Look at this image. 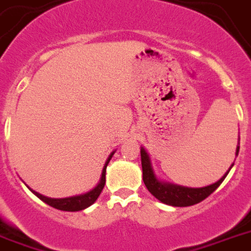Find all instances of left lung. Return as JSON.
<instances>
[{"mask_svg": "<svg viewBox=\"0 0 251 251\" xmlns=\"http://www.w3.org/2000/svg\"><path fill=\"white\" fill-rule=\"evenodd\" d=\"M239 149L240 146H237L236 156L239 153ZM141 162H142L143 183H145L146 188L149 189V192L155 198H157L160 202L169 205H174V207H188V205H193L202 202L203 199L211 196L212 193L221 185L225 177L227 176L228 171L233 166V164L231 165V168L228 169L227 173L220 180L211 184V185H207V187L203 188H188L158 180V177L156 176L153 168H152L151 158H150L149 153H147L146 150L143 149V147H141Z\"/></svg>", "mask_w": 251, "mask_h": 251, "instance_id": "1", "label": "left lung"}]
</instances>
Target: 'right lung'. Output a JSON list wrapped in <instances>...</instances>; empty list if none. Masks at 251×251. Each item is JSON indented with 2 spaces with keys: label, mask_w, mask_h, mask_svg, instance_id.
Returning <instances> with one entry per match:
<instances>
[{
  "label": "right lung",
  "mask_w": 251,
  "mask_h": 251,
  "mask_svg": "<svg viewBox=\"0 0 251 251\" xmlns=\"http://www.w3.org/2000/svg\"><path fill=\"white\" fill-rule=\"evenodd\" d=\"M114 152H111L110 155H109L108 160H106V162H105L99 184H98L94 189L85 193V194H80V196H75V197H68V198H48V197L39 194V193L35 192V190L33 189H30V190H31V192H33L38 198L42 199L43 202L47 203V204L50 205V207H53V208L61 209V211H70V212L82 211V209L90 207V205L95 202L96 199L99 198L100 193H101L102 188H104L105 185V173H106V166H108L110 158L113 157V155H114Z\"/></svg>",
  "instance_id": "right-lung-1"
}]
</instances>
